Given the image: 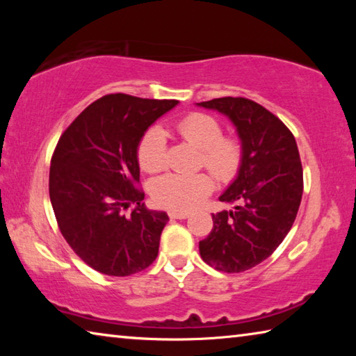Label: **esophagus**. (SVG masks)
I'll list each match as a JSON object with an SVG mask.
<instances>
[{
    "mask_svg": "<svg viewBox=\"0 0 356 356\" xmlns=\"http://www.w3.org/2000/svg\"><path fill=\"white\" fill-rule=\"evenodd\" d=\"M188 213L186 212H170V218H174V220H185L188 218Z\"/></svg>",
    "mask_w": 356,
    "mask_h": 356,
    "instance_id": "1",
    "label": "esophagus"
}]
</instances>
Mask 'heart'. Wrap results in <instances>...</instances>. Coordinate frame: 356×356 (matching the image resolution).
<instances>
[{
    "instance_id": "1",
    "label": "heart",
    "mask_w": 356,
    "mask_h": 356,
    "mask_svg": "<svg viewBox=\"0 0 356 356\" xmlns=\"http://www.w3.org/2000/svg\"><path fill=\"white\" fill-rule=\"evenodd\" d=\"M184 140L201 150L204 166L221 180L231 179L242 161V146L234 138H222L218 120L207 114L195 113L177 124ZM138 160L146 172H156L166 161V136L159 127L146 131L138 147ZM212 190V179L207 174L168 172L154 180L152 197L159 206L174 212L195 209Z\"/></svg>"
}]
</instances>
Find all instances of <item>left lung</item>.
Wrapping results in <instances>:
<instances>
[{"instance_id":"1","label":"left lung","mask_w":356,"mask_h":356,"mask_svg":"<svg viewBox=\"0 0 356 356\" xmlns=\"http://www.w3.org/2000/svg\"><path fill=\"white\" fill-rule=\"evenodd\" d=\"M221 113L242 146L236 179L220 196L237 204L212 215L200 242L202 261L220 272L240 273L264 262L291 231L303 195V168L295 138L275 114L243 97L196 104Z\"/></svg>"}]
</instances>
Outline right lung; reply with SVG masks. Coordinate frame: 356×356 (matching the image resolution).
<instances>
[{"instance_id":"add662e5","label":"right lung","mask_w":356,"mask_h":356,"mask_svg":"<svg viewBox=\"0 0 356 356\" xmlns=\"http://www.w3.org/2000/svg\"><path fill=\"white\" fill-rule=\"evenodd\" d=\"M177 100L105 95L59 138L50 166V201L58 226L81 261L108 276H130L159 254L166 212L144 206L138 147ZM136 209L129 217L122 209Z\"/></svg>"}]
</instances>
